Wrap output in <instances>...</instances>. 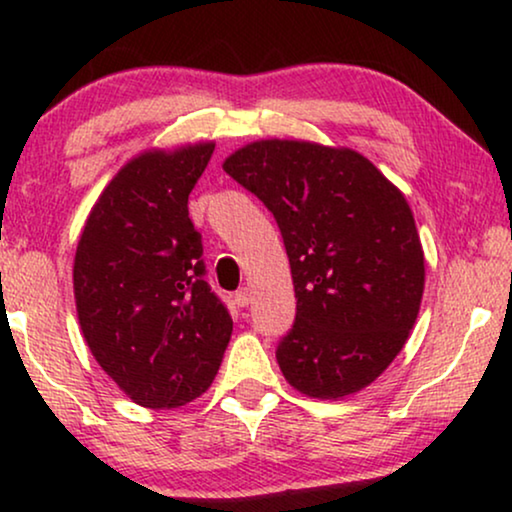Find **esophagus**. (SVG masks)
Here are the masks:
<instances>
[{
    "instance_id": "1",
    "label": "esophagus",
    "mask_w": 512,
    "mask_h": 512,
    "mask_svg": "<svg viewBox=\"0 0 512 512\" xmlns=\"http://www.w3.org/2000/svg\"><path fill=\"white\" fill-rule=\"evenodd\" d=\"M251 303V293L249 289H240L235 293V305L237 307H247Z\"/></svg>"
}]
</instances>
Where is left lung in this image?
Instances as JSON below:
<instances>
[{"label": "left lung", "mask_w": 512, "mask_h": 512, "mask_svg": "<svg viewBox=\"0 0 512 512\" xmlns=\"http://www.w3.org/2000/svg\"><path fill=\"white\" fill-rule=\"evenodd\" d=\"M275 216L296 319L277 345L291 387L340 398L401 352L424 293V251L403 193L349 149L265 139L223 163Z\"/></svg>", "instance_id": "left-lung-1"}]
</instances>
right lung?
<instances>
[{
    "instance_id": "1",
    "label": "right lung",
    "mask_w": 512,
    "mask_h": 512,
    "mask_svg": "<svg viewBox=\"0 0 512 512\" xmlns=\"http://www.w3.org/2000/svg\"><path fill=\"white\" fill-rule=\"evenodd\" d=\"M212 153L214 144H195L130 160L95 202L76 247L83 338L144 408H177L207 391L233 333L188 219V195Z\"/></svg>"
}]
</instances>
